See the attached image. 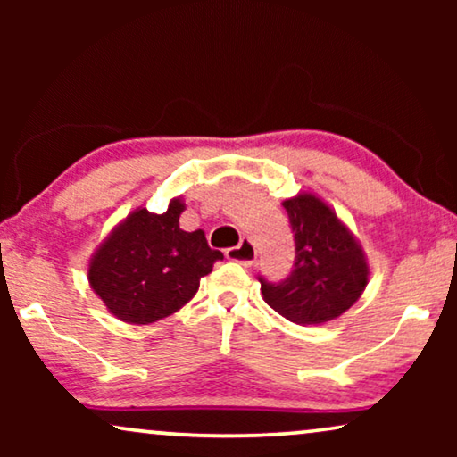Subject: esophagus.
<instances>
[{
  "label": "esophagus",
  "instance_id": "esophagus-1",
  "mask_svg": "<svg viewBox=\"0 0 457 457\" xmlns=\"http://www.w3.org/2000/svg\"><path fill=\"white\" fill-rule=\"evenodd\" d=\"M227 258L230 262H239L241 266H252L255 262V255H258V252H255V245L252 243V239H241V243L237 247H230L227 249Z\"/></svg>",
  "mask_w": 457,
  "mask_h": 457
}]
</instances>
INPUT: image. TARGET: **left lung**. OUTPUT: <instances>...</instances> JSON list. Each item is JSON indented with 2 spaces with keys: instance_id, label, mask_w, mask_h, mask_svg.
<instances>
[{
  "instance_id": "8db88e82",
  "label": "left lung",
  "mask_w": 457,
  "mask_h": 457,
  "mask_svg": "<svg viewBox=\"0 0 457 457\" xmlns=\"http://www.w3.org/2000/svg\"><path fill=\"white\" fill-rule=\"evenodd\" d=\"M295 241V260L287 278L260 274L266 303L297 324H322L358 302L368 283L364 253L327 204L314 195L283 202Z\"/></svg>"
}]
</instances>
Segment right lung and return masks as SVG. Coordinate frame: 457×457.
Here are the masks:
<instances>
[{"label":"right lung","instance_id":"right-lung-1","mask_svg":"<svg viewBox=\"0 0 457 457\" xmlns=\"http://www.w3.org/2000/svg\"><path fill=\"white\" fill-rule=\"evenodd\" d=\"M183 210L174 199L164 214L133 212L93 255L89 283L120 320L149 324L174 314L224 258L208 245L204 230L179 227Z\"/></svg>","mask_w":457,"mask_h":457}]
</instances>
